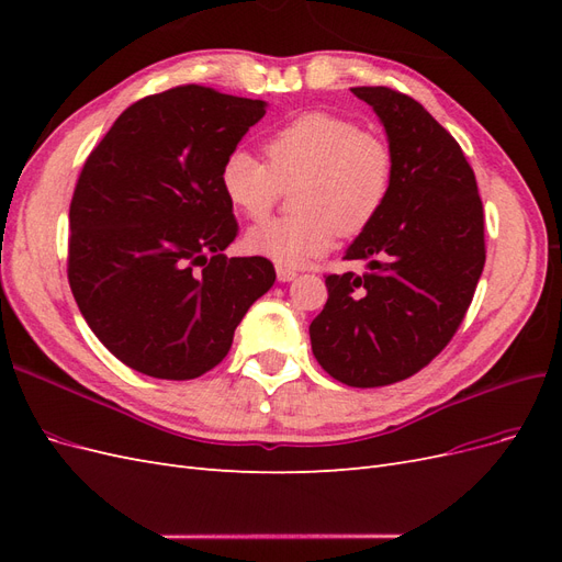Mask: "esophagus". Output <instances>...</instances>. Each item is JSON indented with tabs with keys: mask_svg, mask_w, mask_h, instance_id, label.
Segmentation results:
<instances>
[{
	"mask_svg": "<svg viewBox=\"0 0 562 562\" xmlns=\"http://www.w3.org/2000/svg\"><path fill=\"white\" fill-rule=\"evenodd\" d=\"M277 277H279V281H281V283H288V281L297 279V271H295V269H291V267L277 265Z\"/></svg>",
	"mask_w": 562,
	"mask_h": 562,
	"instance_id": "1",
	"label": "esophagus"
}]
</instances>
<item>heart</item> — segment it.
<instances>
[{"label": "heart", "instance_id": "obj_1", "mask_svg": "<svg viewBox=\"0 0 562 562\" xmlns=\"http://www.w3.org/2000/svg\"><path fill=\"white\" fill-rule=\"evenodd\" d=\"M267 164L232 149L220 166V192L229 206L262 220L295 187V215L277 217L246 234V248L283 267H300L328 252L337 236L363 234L384 211L394 187L396 157L382 135L347 116L304 112L265 143Z\"/></svg>", "mask_w": 562, "mask_h": 562}]
</instances>
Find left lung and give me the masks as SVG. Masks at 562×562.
I'll return each mask as SVG.
<instances>
[{"instance_id":"left-lung-1","label":"left lung","mask_w":562,"mask_h":562,"mask_svg":"<svg viewBox=\"0 0 562 562\" xmlns=\"http://www.w3.org/2000/svg\"><path fill=\"white\" fill-rule=\"evenodd\" d=\"M396 157L394 187L345 260L366 274H328L312 351L330 378L372 389L413 378L462 326L485 265V217L459 143L411 95L356 87Z\"/></svg>"}]
</instances>
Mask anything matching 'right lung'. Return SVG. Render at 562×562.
<instances>
[{"mask_svg": "<svg viewBox=\"0 0 562 562\" xmlns=\"http://www.w3.org/2000/svg\"><path fill=\"white\" fill-rule=\"evenodd\" d=\"M265 100L199 83L119 114L81 168L67 279L81 316L119 361L194 380L225 359L250 304L274 285L267 258H227L236 225L220 166Z\"/></svg>", "mask_w": 562, "mask_h": 562, "instance_id": "right-lung-1", "label": "right lung"}]
</instances>
